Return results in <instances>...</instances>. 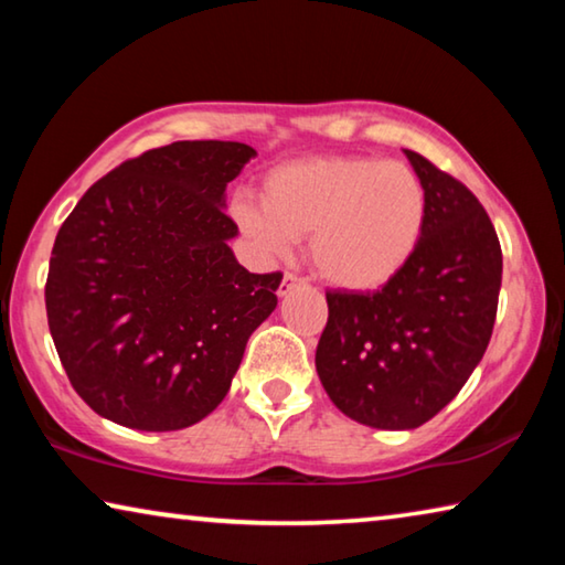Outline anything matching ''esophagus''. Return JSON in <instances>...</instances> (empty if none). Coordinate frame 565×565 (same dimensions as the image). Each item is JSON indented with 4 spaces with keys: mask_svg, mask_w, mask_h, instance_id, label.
Segmentation results:
<instances>
[{
    "mask_svg": "<svg viewBox=\"0 0 565 565\" xmlns=\"http://www.w3.org/2000/svg\"><path fill=\"white\" fill-rule=\"evenodd\" d=\"M299 284H303V281L299 279V276L291 274V271H286L284 279H281V286H279V296H286V294H289V291L294 289V286H299Z\"/></svg>",
    "mask_w": 565,
    "mask_h": 565,
    "instance_id": "esophagus-1",
    "label": "esophagus"
}]
</instances>
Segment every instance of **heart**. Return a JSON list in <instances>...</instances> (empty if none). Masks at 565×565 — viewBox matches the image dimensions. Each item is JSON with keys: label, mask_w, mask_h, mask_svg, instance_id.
Wrapping results in <instances>:
<instances>
[{"label": "heart", "mask_w": 565, "mask_h": 565, "mask_svg": "<svg viewBox=\"0 0 565 565\" xmlns=\"http://www.w3.org/2000/svg\"><path fill=\"white\" fill-rule=\"evenodd\" d=\"M236 224L269 256L309 236V262L323 281L374 291L406 269L426 232L428 194L404 161L311 157L266 174L262 206L236 202Z\"/></svg>", "instance_id": "b5f03b06"}]
</instances>
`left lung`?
<instances>
[{
    "mask_svg": "<svg viewBox=\"0 0 565 565\" xmlns=\"http://www.w3.org/2000/svg\"><path fill=\"white\" fill-rule=\"evenodd\" d=\"M406 157L428 194L414 259L376 291H327L317 371L341 414L406 431L454 401L489 347L503 256L473 191L418 151Z\"/></svg>",
    "mask_w": 565,
    "mask_h": 565,
    "instance_id": "obj_1",
    "label": "left lung"
}]
</instances>
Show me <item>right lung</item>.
I'll use <instances>...</instances> for the list:
<instances>
[{
    "label": "right lung",
    "instance_id": "add662e5",
    "mask_svg": "<svg viewBox=\"0 0 565 565\" xmlns=\"http://www.w3.org/2000/svg\"><path fill=\"white\" fill-rule=\"evenodd\" d=\"M256 151L174 141L87 189L54 238L44 301L84 404L137 431H179L222 404L281 271L234 259L224 189Z\"/></svg>",
    "mask_w": 565,
    "mask_h": 565
}]
</instances>
